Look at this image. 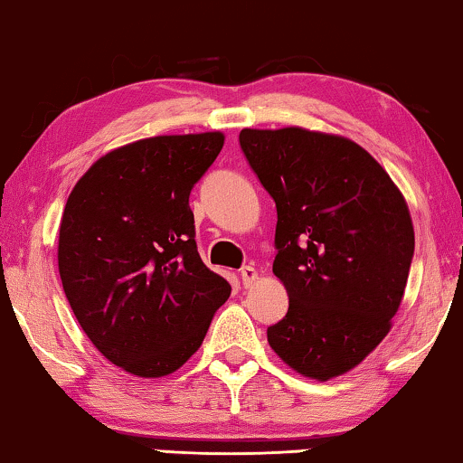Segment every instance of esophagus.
<instances>
[{
	"label": "esophagus",
	"instance_id": "34e87169",
	"mask_svg": "<svg viewBox=\"0 0 463 463\" xmlns=\"http://www.w3.org/2000/svg\"><path fill=\"white\" fill-rule=\"evenodd\" d=\"M240 278H242V284H244V287H252V284L257 282L259 274H257V269L252 268V265H244V268L240 269Z\"/></svg>",
	"mask_w": 463,
	"mask_h": 463
}]
</instances>
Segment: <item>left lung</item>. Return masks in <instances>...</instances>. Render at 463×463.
<instances>
[{
  "label": "left lung",
  "mask_w": 463,
  "mask_h": 463,
  "mask_svg": "<svg viewBox=\"0 0 463 463\" xmlns=\"http://www.w3.org/2000/svg\"><path fill=\"white\" fill-rule=\"evenodd\" d=\"M276 202L274 274L288 312L268 328L278 356L328 382L382 344L401 307L415 250L407 200L369 151L299 126L240 132Z\"/></svg>",
  "instance_id": "1"
}]
</instances>
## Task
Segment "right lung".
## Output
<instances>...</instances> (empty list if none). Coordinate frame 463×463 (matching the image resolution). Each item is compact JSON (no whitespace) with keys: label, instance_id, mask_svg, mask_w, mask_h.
Returning <instances> with one entry per match:
<instances>
[{"label":"right lung","instance_id":"1","mask_svg":"<svg viewBox=\"0 0 463 463\" xmlns=\"http://www.w3.org/2000/svg\"><path fill=\"white\" fill-rule=\"evenodd\" d=\"M223 132L162 135L99 157L75 183L59 230V274L94 347L137 377L198 352L230 282L202 263L189 194Z\"/></svg>","mask_w":463,"mask_h":463}]
</instances>
